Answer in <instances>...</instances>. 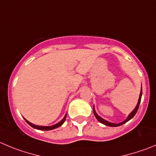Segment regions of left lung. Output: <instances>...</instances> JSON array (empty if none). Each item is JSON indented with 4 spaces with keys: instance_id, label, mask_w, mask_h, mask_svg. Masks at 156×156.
<instances>
[{
    "instance_id": "obj_1",
    "label": "left lung",
    "mask_w": 156,
    "mask_h": 156,
    "mask_svg": "<svg viewBox=\"0 0 156 156\" xmlns=\"http://www.w3.org/2000/svg\"><path fill=\"white\" fill-rule=\"evenodd\" d=\"M142 90L141 89V92H140V95H139V101H138V104L137 105H136V107H135V108L134 109L133 111L132 112L129 114V115L128 116L127 119H126V120L124 121V122H122V123H119V124H115V123H112V122H108V121L105 120V119H101L100 116L98 115V114L95 112V111H94V108H93V112H94V116H95V118L97 119H98V121H99L101 123H102V124L105 125V126H111V127H116V126H122V125L125 124V123H126V122H128V121H129L130 119H132V118L135 116V115L136 114V112H137L138 109H139V105H140V102H141V98H142Z\"/></svg>"
}]
</instances>
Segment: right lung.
<instances>
[{
	"mask_svg": "<svg viewBox=\"0 0 156 156\" xmlns=\"http://www.w3.org/2000/svg\"><path fill=\"white\" fill-rule=\"evenodd\" d=\"M65 119H66V115H65V117H64V119H62V120L61 121V122H58V124H55V125H54V126H35V125L32 124V123H30V122H29L28 121L26 120L25 119H24V120L26 121V122H27V124L30 125V126H31V127L34 128V129H38V130L48 131V130H52V129H56V128L60 127V126H62V124H63L64 122H65Z\"/></svg>",
	"mask_w": 156,
	"mask_h": 156,
	"instance_id": "add662e5",
	"label": "right lung"
}]
</instances>
